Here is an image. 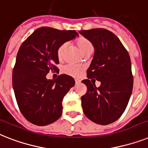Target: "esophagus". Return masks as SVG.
I'll use <instances>...</instances> for the list:
<instances>
[{
    "label": "esophagus",
    "mask_w": 148,
    "mask_h": 148,
    "mask_svg": "<svg viewBox=\"0 0 148 148\" xmlns=\"http://www.w3.org/2000/svg\"><path fill=\"white\" fill-rule=\"evenodd\" d=\"M80 82H81V80H79V79H75V83H76L77 84H80Z\"/></svg>",
    "instance_id": "34e87169"
}]
</instances>
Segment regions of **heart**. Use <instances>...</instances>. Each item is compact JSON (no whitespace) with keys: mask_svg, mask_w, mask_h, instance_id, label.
<instances>
[{"mask_svg":"<svg viewBox=\"0 0 148 148\" xmlns=\"http://www.w3.org/2000/svg\"><path fill=\"white\" fill-rule=\"evenodd\" d=\"M77 45L79 47V49L81 50L84 54H87L88 52H93V47L92 43L87 39L83 36H80L75 41ZM67 44L63 43L58 47L57 50V56L58 59L62 60L64 58V52H65ZM84 70V67L79 64H68L64 67L63 71L65 74L71 75L73 77H78L82 74V72Z\"/></svg>","mask_w":148,"mask_h":148,"instance_id":"obj_1","label":"heart"}]
</instances>
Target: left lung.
Segmentation results:
<instances>
[{"mask_svg": "<svg viewBox=\"0 0 148 148\" xmlns=\"http://www.w3.org/2000/svg\"><path fill=\"white\" fill-rule=\"evenodd\" d=\"M94 47V55L86 71L87 77L101 82L99 88L88 79L82 80L87 87L81 97L85 116L99 125L116 122L125 110L133 88L132 64L121 41L106 29L79 32Z\"/></svg>", "mask_w": 148, "mask_h": 148, "instance_id": "obj_1", "label": "left lung"}]
</instances>
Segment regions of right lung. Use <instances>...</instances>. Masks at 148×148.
<instances>
[{
    "mask_svg": "<svg viewBox=\"0 0 148 148\" xmlns=\"http://www.w3.org/2000/svg\"><path fill=\"white\" fill-rule=\"evenodd\" d=\"M77 36L74 30L43 26L20 47L13 71V88L20 112L32 124L47 125L62 116L64 97L75 81L67 74H61L55 80H48L46 75L58 71V47Z\"/></svg>",
    "mask_w": 148,
    "mask_h": 148,
    "instance_id": "right-lung-1",
    "label": "right lung"
}]
</instances>
